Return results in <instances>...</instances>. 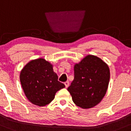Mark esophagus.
I'll use <instances>...</instances> for the list:
<instances>
[{"label": "esophagus", "instance_id": "34e87169", "mask_svg": "<svg viewBox=\"0 0 131 131\" xmlns=\"http://www.w3.org/2000/svg\"><path fill=\"white\" fill-rule=\"evenodd\" d=\"M64 85H65L66 87L67 88L69 86V82H66L65 83H64Z\"/></svg>", "mask_w": 131, "mask_h": 131}]
</instances>
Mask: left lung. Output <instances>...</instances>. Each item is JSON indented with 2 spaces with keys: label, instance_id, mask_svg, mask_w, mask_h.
<instances>
[{
  "label": "left lung",
  "instance_id": "1",
  "mask_svg": "<svg viewBox=\"0 0 131 131\" xmlns=\"http://www.w3.org/2000/svg\"><path fill=\"white\" fill-rule=\"evenodd\" d=\"M110 78L108 66L100 58L88 55L74 66V79L67 89L78 106L88 109L105 96Z\"/></svg>",
  "mask_w": 131,
  "mask_h": 131
}]
</instances>
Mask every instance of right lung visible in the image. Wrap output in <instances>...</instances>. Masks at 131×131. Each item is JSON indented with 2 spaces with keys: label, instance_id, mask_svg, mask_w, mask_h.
I'll return each instance as SVG.
<instances>
[{
  "label": "right lung",
  "instance_id": "add662e5",
  "mask_svg": "<svg viewBox=\"0 0 131 131\" xmlns=\"http://www.w3.org/2000/svg\"><path fill=\"white\" fill-rule=\"evenodd\" d=\"M20 79L26 98L39 106L50 103L56 92L65 87L58 81L52 64L42 58L29 62L21 70Z\"/></svg>",
  "mask_w": 131,
  "mask_h": 131
}]
</instances>
